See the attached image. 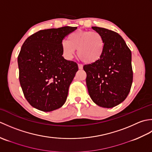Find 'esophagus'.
Wrapping results in <instances>:
<instances>
[{"label":"esophagus","instance_id":"obj_1","mask_svg":"<svg viewBox=\"0 0 152 152\" xmlns=\"http://www.w3.org/2000/svg\"><path fill=\"white\" fill-rule=\"evenodd\" d=\"M78 69H79L80 70L83 69V65H82V64H78Z\"/></svg>","mask_w":152,"mask_h":152}]
</instances>
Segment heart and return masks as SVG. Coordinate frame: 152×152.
I'll use <instances>...</instances> for the list:
<instances>
[{
	"instance_id": "1",
	"label": "heart",
	"mask_w": 152,
	"mask_h": 152,
	"mask_svg": "<svg viewBox=\"0 0 152 152\" xmlns=\"http://www.w3.org/2000/svg\"><path fill=\"white\" fill-rule=\"evenodd\" d=\"M63 56L71 59L76 53L83 62L89 64L101 59L104 50V40L102 35L96 31H77L68 37V41L61 44Z\"/></svg>"
}]
</instances>
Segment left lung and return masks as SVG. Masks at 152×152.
Masks as SVG:
<instances>
[{
  "label": "left lung",
  "instance_id": "obj_1",
  "mask_svg": "<svg viewBox=\"0 0 152 152\" xmlns=\"http://www.w3.org/2000/svg\"><path fill=\"white\" fill-rule=\"evenodd\" d=\"M104 40V50L97 62L83 66L86 85L92 101L103 108H112L127 97L133 82L131 51L123 38L107 28L92 27Z\"/></svg>",
  "mask_w": 152,
  "mask_h": 152
}]
</instances>
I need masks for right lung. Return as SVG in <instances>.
<instances>
[{
  "mask_svg": "<svg viewBox=\"0 0 152 152\" xmlns=\"http://www.w3.org/2000/svg\"><path fill=\"white\" fill-rule=\"evenodd\" d=\"M76 28L66 26L41 30L23 44L18 58L19 82L25 99L33 107L51 112L66 102L78 67L62 56L61 44Z\"/></svg>",
  "mask_w": 152,
  "mask_h": 152,
  "instance_id": "right-lung-1",
  "label": "right lung"
}]
</instances>
